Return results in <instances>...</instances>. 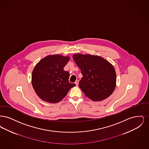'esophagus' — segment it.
I'll return each instance as SVG.
<instances>
[{
  "instance_id": "esophagus-1",
  "label": "esophagus",
  "mask_w": 149,
  "mask_h": 149,
  "mask_svg": "<svg viewBox=\"0 0 149 149\" xmlns=\"http://www.w3.org/2000/svg\"><path fill=\"white\" fill-rule=\"evenodd\" d=\"M78 83H79V80H76V81L75 82V84L76 85H78Z\"/></svg>"
}]
</instances>
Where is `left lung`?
I'll return each mask as SVG.
<instances>
[{
	"label": "left lung",
	"mask_w": 149,
	"mask_h": 149,
	"mask_svg": "<svg viewBox=\"0 0 149 149\" xmlns=\"http://www.w3.org/2000/svg\"><path fill=\"white\" fill-rule=\"evenodd\" d=\"M72 57L83 75L79 88L88 98L101 101L112 94L116 85V73L112 64L98 55L75 54Z\"/></svg>",
	"instance_id": "1"
}]
</instances>
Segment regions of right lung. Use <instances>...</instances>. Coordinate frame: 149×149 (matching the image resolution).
Returning <instances> with one entry per match:
<instances>
[{
  "label": "right lung",
  "mask_w": 149,
  "mask_h": 149,
  "mask_svg": "<svg viewBox=\"0 0 149 149\" xmlns=\"http://www.w3.org/2000/svg\"><path fill=\"white\" fill-rule=\"evenodd\" d=\"M69 60V56L51 55L36 65L32 74V84L37 95L43 100L58 103L76 85L69 83V73L64 71Z\"/></svg>",
  "instance_id": "obj_1"
}]
</instances>
